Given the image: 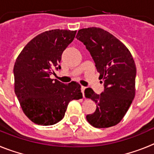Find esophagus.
Masks as SVG:
<instances>
[{
	"instance_id": "34e87169",
	"label": "esophagus",
	"mask_w": 154,
	"mask_h": 154,
	"mask_svg": "<svg viewBox=\"0 0 154 154\" xmlns=\"http://www.w3.org/2000/svg\"><path fill=\"white\" fill-rule=\"evenodd\" d=\"M85 86H82L81 87V91H82V92L83 97H84V96H85V93H84V92H85Z\"/></svg>"
}]
</instances>
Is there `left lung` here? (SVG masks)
Listing matches in <instances>:
<instances>
[{"label":"left lung","instance_id":"1","mask_svg":"<svg viewBox=\"0 0 154 154\" xmlns=\"http://www.w3.org/2000/svg\"><path fill=\"white\" fill-rule=\"evenodd\" d=\"M76 38L90 52L99 79L104 81L100 95L90 88L85 90V97L96 103V111L86 116L87 121L96 128L116 126L135 97L137 69L133 56L123 42L100 28L80 29Z\"/></svg>","mask_w":154,"mask_h":154}]
</instances>
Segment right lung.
<instances>
[{"instance_id":"1","label":"right lung","mask_w":154,"mask_h":154,"mask_svg":"<svg viewBox=\"0 0 154 154\" xmlns=\"http://www.w3.org/2000/svg\"><path fill=\"white\" fill-rule=\"evenodd\" d=\"M76 31L55 29L31 39L17 56L14 66V92L27 117L42 126L62 120L69 102L82 98L81 85L51 79L54 67L60 69L64 50Z\"/></svg>"}]
</instances>
